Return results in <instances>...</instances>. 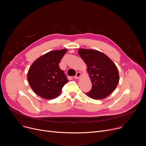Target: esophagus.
I'll return each instance as SVG.
<instances>
[{
	"label": "esophagus",
	"mask_w": 146,
	"mask_h": 146,
	"mask_svg": "<svg viewBox=\"0 0 146 146\" xmlns=\"http://www.w3.org/2000/svg\"><path fill=\"white\" fill-rule=\"evenodd\" d=\"M81 76V73L80 72H78L77 73H76V75L74 76V79H78L80 78V76Z\"/></svg>",
	"instance_id": "34e87169"
}]
</instances>
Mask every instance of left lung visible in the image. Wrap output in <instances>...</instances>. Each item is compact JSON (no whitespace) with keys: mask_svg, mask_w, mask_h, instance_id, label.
Here are the masks:
<instances>
[{"mask_svg":"<svg viewBox=\"0 0 146 146\" xmlns=\"http://www.w3.org/2000/svg\"><path fill=\"white\" fill-rule=\"evenodd\" d=\"M79 54L88 66L92 87L86 94L94 99H101L110 95L119 82V73L113 61L102 52L79 49Z\"/></svg>","mask_w":146,"mask_h":146,"instance_id":"left-lung-1","label":"left lung"}]
</instances>
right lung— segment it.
I'll return each mask as SVG.
<instances>
[{
	"label": "right lung",
	"mask_w": 146,
	"mask_h": 146,
	"mask_svg": "<svg viewBox=\"0 0 146 146\" xmlns=\"http://www.w3.org/2000/svg\"><path fill=\"white\" fill-rule=\"evenodd\" d=\"M67 49L48 52L36 59L31 66L27 79L34 92L41 97L51 99L58 96L68 82L59 63Z\"/></svg>",
	"instance_id": "1"
}]
</instances>
